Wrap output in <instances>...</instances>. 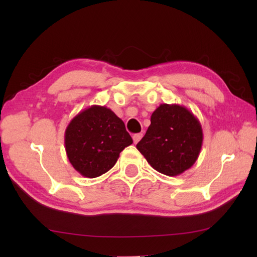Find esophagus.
I'll return each mask as SVG.
<instances>
[{"label": "esophagus", "instance_id": "1", "mask_svg": "<svg viewBox=\"0 0 257 257\" xmlns=\"http://www.w3.org/2000/svg\"><path fill=\"white\" fill-rule=\"evenodd\" d=\"M141 138H143V134H135V135L133 136V140H134L135 144H138L139 140H140Z\"/></svg>", "mask_w": 257, "mask_h": 257}]
</instances>
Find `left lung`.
<instances>
[{
    "label": "left lung",
    "mask_w": 257,
    "mask_h": 257,
    "mask_svg": "<svg viewBox=\"0 0 257 257\" xmlns=\"http://www.w3.org/2000/svg\"><path fill=\"white\" fill-rule=\"evenodd\" d=\"M145 137L137 144L149 165L162 174L176 177L192 167L203 143L199 119L184 106L161 103L151 114Z\"/></svg>",
    "instance_id": "left-lung-1"
}]
</instances>
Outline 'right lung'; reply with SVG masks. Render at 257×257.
I'll return each instance as SVG.
<instances>
[{"mask_svg": "<svg viewBox=\"0 0 257 257\" xmlns=\"http://www.w3.org/2000/svg\"><path fill=\"white\" fill-rule=\"evenodd\" d=\"M65 150L69 162L86 178H97L116 165L133 139L121 119L111 109L92 105L78 112L65 130Z\"/></svg>", "mask_w": 257, "mask_h": 257, "instance_id": "add662e5", "label": "right lung"}]
</instances>
